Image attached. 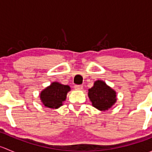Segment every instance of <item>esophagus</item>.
Returning a JSON list of instances; mask_svg holds the SVG:
<instances>
[{
	"instance_id": "esophagus-1",
	"label": "esophagus",
	"mask_w": 152,
	"mask_h": 152,
	"mask_svg": "<svg viewBox=\"0 0 152 152\" xmlns=\"http://www.w3.org/2000/svg\"><path fill=\"white\" fill-rule=\"evenodd\" d=\"M75 88H76V90H82V89L83 88V86L81 85H75Z\"/></svg>"
}]
</instances>
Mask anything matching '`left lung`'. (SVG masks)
Returning a JSON list of instances; mask_svg holds the SVG:
<instances>
[{"label":"left lung","instance_id":"8db88e82","mask_svg":"<svg viewBox=\"0 0 152 152\" xmlns=\"http://www.w3.org/2000/svg\"><path fill=\"white\" fill-rule=\"evenodd\" d=\"M88 96L93 106L99 110H107L116 102V93L103 81L95 82L93 87L89 89Z\"/></svg>","mask_w":152,"mask_h":152}]
</instances>
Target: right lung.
Wrapping results in <instances>:
<instances>
[{"label": "right lung", "instance_id": "right-lung-1", "mask_svg": "<svg viewBox=\"0 0 152 152\" xmlns=\"http://www.w3.org/2000/svg\"><path fill=\"white\" fill-rule=\"evenodd\" d=\"M68 91H70L69 86L61 85L59 82H53L42 91L40 99L45 107L52 109L59 108L66 99Z\"/></svg>", "mask_w": 152, "mask_h": 152}]
</instances>
